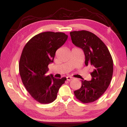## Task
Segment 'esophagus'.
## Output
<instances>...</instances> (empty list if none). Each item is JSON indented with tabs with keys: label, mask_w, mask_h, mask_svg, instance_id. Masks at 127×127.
<instances>
[{
	"label": "esophagus",
	"mask_w": 127,
	"mask_h": 127,
	"mask_svg": "<svg viewBox=\"0 0 127 127\" xmlns=\"http://www.w3.org/2000/svg\"><path fill=\"white\" fill-rule=\"evenodd\" d=\"M66 78H67V80H68V81H70L74 79L72 77H71V76H67Z\"/></svg>",
	"instance_id": "34e87169"
}]
</instances>
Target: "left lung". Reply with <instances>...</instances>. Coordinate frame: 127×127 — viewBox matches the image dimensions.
<instances>
[{
    "instance_id": "obj_1",
    "label": "left lung",
    "mask_w": 127,
    "mask_h": 127,
    "mask_svg": "<svg viewBox=\"0 0 127 127\" xmlns=\"http://www.w3.org/2000/svg\"><path fill=\"white\" fill-rule=\"evenodd\" d=\"M71 40L84 51L86 66H91L92 80H82L80 88L74 93L78 100L84 103L98 99L106 91L113 74V61L104 43L93 33L86 30L70 32Z\"/></svg>"
}]
</instances>
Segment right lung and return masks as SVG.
<instances>
[{
	"mask_svg": "<svg viewBox=\"0 0 127 127\" xmlns=\"http://www.w3.org/2000/svg\"><path fill=\"white\" fill-rule=\"evenodd\" d=\"M67 37L64 32H41L33 36L22 50L19 62L20 76L29 94L39 103L47 104L55 101L66 80V78L56 79L46 73L56 51Z\"/></svg>",
	"mask_w": 127,
	"mask_h": 127,
	"instance_id": "obj_1",
	"label": "right lung"
}]
</instances>
